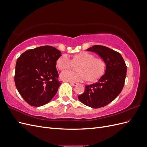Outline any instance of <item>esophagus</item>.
<instances>
[{"mask_svg": "<svg viewBox=\"0 0 147 147\" xmlns=\"http://www.w3.org/2000/svg\"><path fill=\"white\" fill-rule=\"evenodd\" d=\"M70 83L71 85H72V86H77V84H78V83H76V82H70Z\"/></svg>", "mask_w": 147, "mask_h": 147, "instance_id": "34e87169", "label": "esophagus"}]
</instances>
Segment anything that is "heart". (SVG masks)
<instances>
[{
  "label": "heart",
  "mask_w": 147,
  "mask_h": 147,
  "mask_svg": "<svg viewBox=\"0 0 147 147\" xmlns=\"http://www.w3.org/2000/svg\"><path fill=\"white\" fill-rule=\"evenodd\" d=\"M73 63H80L77 67L78 71L65 70L60 75V78L65 81L83 82L87 78L89 81H94L104 74L105 64L101 58H94V56L87 52L75 55L73 61L69 56L64 55L57 61V66L61 70L70 67Z\"/></svg>",
  "instance_id": "b5f03b06"
}]
</instances>
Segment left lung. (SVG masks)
I'll list each match as a JSON object with an SVG mask.
<instances>
[{"label":"left lung","instance_id":"1","mask_svg":"<svg viewBox=\"0 0 147 147\" xmlns=\"http://www.w3.org/2000/svg\"><path fill=\"white\" fill-rule=\"evenodd\" d=\"M87 51L96 53L104 60L105 72L98 82L86 85L84 92L78 96V98L82 103L91 108H100L112 102L121 92L127 67L122 56L108 47L94 45Z\"/></svg>","mask_w":147,"mask_h":147}]
</instances>
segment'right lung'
<instances>
[{
	"mask_svg": "<svg viewBox=\"0 0 147 147\" xmlns=\"http://www.w3.org/2000/svg\"><path fill=\"white\" fill-rule=\"evenodd\" d=\"M61 51L51 46L28 50L17 59L15 83L24 100L34 107L48 104L61 84L56 65Z\"/></svg>",
	"mask_w": 147,
	"mask_h": 147,
	"instance_id": "add662e5",
	"label": "right lung"
}]
</instances>
